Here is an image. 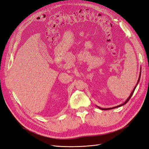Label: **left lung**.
Wrapping results in <instances>:
<instances>
[{"mask_svg":"<svg viewBox=\"0 0 149 149\" xmlns=\"http://www.w3.org/2000/svg\"><path fill=\"white\" fill-rule=\"evenodd\" d=\"M141 71H140V73H139V78H138V82H137V84H136V86H135V87H134V88H133V91L132 92V93H131V94H130V96L128 97V98L127 99V100L125 101V102L123 104H120V105H118V106H115V107H113V108H100V107H99V106H97L98 108H99V109H102V110H109V109H114V108H118V107H120V106H123V105H124V104H125L126 103H127V102H128L129 101V100L130 99V98L132 97V96L133 95V93H134V90H135V88H136V87H137V86H138V84H139V80H140V78H141Z\"/></svg>","mask_w":149,"mask_h":149,"instance_id":"obj_1","label":"left lung"}]
</instances>
